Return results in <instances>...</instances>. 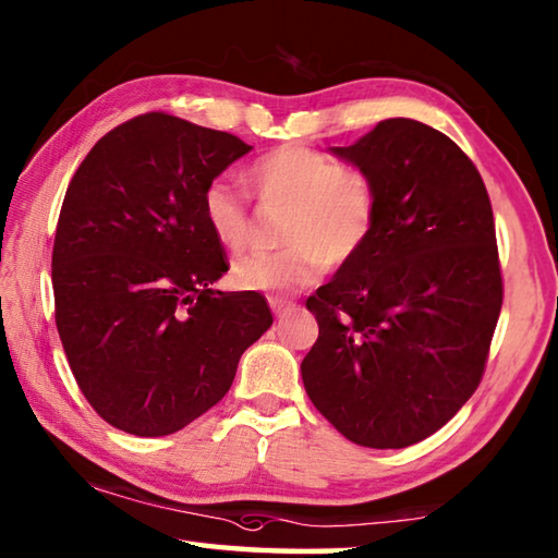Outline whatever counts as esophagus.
<instances>
[{
    "mask_svg": "<svg viewBox=\"0 0 558 558\" xmlns=\"http://www.w3.org/2000/svg\"><path fill=\"white\" fill-rule=\"evenodd\" d=\"M270 310H272V313H276L278 317H280V315H288L290 310H295V302L282 300V298H270Z\"/></svg>",
    "mask_w": 558,
    "mask_h": 558,
    "instance_id": "obj_1",
    "label": "esophagus"
}]
</instances>
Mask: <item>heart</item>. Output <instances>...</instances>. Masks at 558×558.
<instances>
[{
	"instance_id": "1",
	"label": "heart",
	"mask_w": 558,
	"mask_h": 558,
	"mask_svg": "<svg viewBox=\"0 0 558 558\" xmlns=\"http://www.w3.org/2000/svg\"><path fill=\"white\" fill-rule=\"evenodd\" d=\"M245 179L260 199L288 204L282 245L233 263L231 278L243 290L292 292L323 278L329 266H347L366 248L379 219V189L364 167L337 162L305 145H282L260 155ZM202 214L223 248L248 243L251 216L243 194L226 179L206 184Z\"/></svg>"
}]
</instances>
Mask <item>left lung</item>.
<instances>
[{"mask_svg":"<svg viewBox=\"0 0 558 558\" xmlns=\"http://www.w3.org/2000/svg\"><path fill=\"white\" fill-rule=\"evenodd\" d=\"M332 155L374 177L379 219L307 300L319 337L302 384L356 446L405 448L446 426L483 379L502 310L493 206L470 157L418 120H381Z\"/></svg>","mask_w":558,"mask_h":558,"instance_id":"8db88e82","label":"left lung"}]
</instances>
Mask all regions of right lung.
Listing matches in <instances>:
<instances>
[{"label":"right lung","mask_w":558,"mask_h":558,"mask_svg":"<svg viewBox=\"0 0 558 558\" xmlns=\"http://www.w3.org/2000/svg\"><path fill=\"white\" fill-rule=\"evenodd\" d=\"M251 145L165 112L100 137L65 192L51 280L56 327L83 396L132 436L182 430L231 389L272 325L258 292L211 286L229 266L202 196Z\"/></svg>","instance_id":"right-lung-1"}]
</instances>
